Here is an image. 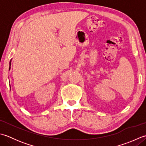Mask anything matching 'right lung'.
<instances>
[{
  "label": "right lung",
  "mask_w": 146,
  "mask_h": 146,
  "mask_svg": "<svg viewBox=\"0 0 146 146\" xmlns=\"http://www.w3.org/2000/svg\"><path fill=\"white\" fill-rule=\"evenodd\" d=\"M11 60L10 61V63H9V70L11 69Z\"/></svg>",
  "instance_id": "right-lung-1"
}]
</instances>
